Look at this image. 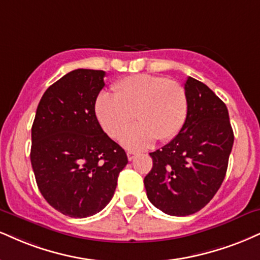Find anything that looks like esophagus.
I'll return each mask as SVG.
<instances>
[{"mask_svg":"<svg viewBox=\"0 0 260 260\" xmlns=\"http://www.w3.org/2000/svg\"><path fill=\"white\" fill-rule=\"evenodd\" d=\"M136 155L137 154L134 151H127V157H128V160H129V161H132L133 158L136 157Z\"/></svg>","mask_w":260,"mask_h":260,"instance_id":"34e87169","label":"esophagus"}]
</instances>
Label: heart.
<instances>
[{
    "label": "heart",
    "mask_w": 260,
    "mask_h": 260,
    "mask_svg": "<svg viewBox=\"0 0 260 260\" xmlns=\"http://www.w3.org/2000/svg\"><path fill=\"white\" fill-rule=\"evenodd\" d=\"M114 94L100 93L95 115L111 138H118L133 120L139 123L124 132L121 144L128 150L148 149L158 138L168 142L185 124L189 102L184 87L173 80L152 75H132L112 86Z\"/></svg>",
    "instance_id": "obj_1"
}]
</instances>
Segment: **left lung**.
<instances>
[{
  "mask_svg": "<svg viewBox=\"0 0 260 260\" xmlns=\"http://www.w3.org/2000/svg\"><path fill=\"white\" fill-rule=\"evenodd\" d=\"M185 124L164 148L150 152L144 178L149 201L166 214L185 217L213 199L223 183L234 132L226 105L205 83L187 77Z\"/></svg>",
  "mask_w": 260,
  "mask_h": 260,
  "instance_id": "left-lung-1",
  "label": "left lung"
}]
</instances>
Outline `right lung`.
Returning a JSON list of instances; mask_svg holds the SVG:
<instances>
[{
    "label": "right lung",
    "instance_id": "obj_1",
    "mask_svg": "<svg viewBox=\"0 0 260 260\" xmlns=\"http://www.w3.org/2000/svg\"><path fill=\"white\" fill-rule=\"evenodd\" d=\"M105 71L77 69L49 86L31 128V166L53 208L86 218L110 202L128 158L95 116Z\"/></svg>",
    "mask_w": 260,
    "mask_h": 260
}]
</instances>
